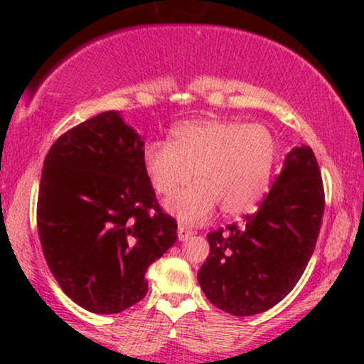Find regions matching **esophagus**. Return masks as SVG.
Returning <instances> with one entry per match:
<instances>
[{"mask_svg":"<svg viewBox=\"0 0 364 364\" xmlns=\"http://www.w3.org/2000/svg\"><path fill=\"white\" fill-rule=\"evenodd\" d=\"M190 236H193V231H191L190 228H186V225L179 224L178 225V240L179 241H186Z\"/></svg>","mask_w":364,"mask_h":364,"instance_id":"34e87169","label":"esophagus"}]
</instances>
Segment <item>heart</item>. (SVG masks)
<instances>
[{"label": "heart", "mask_w": 364, "mask_h": 364, "mask_svg": "<svg viewBox=\"0 0 364 364\" xmlns=\"http://www.w3.org/2000/svg\"><path fill=\"white\" fill-rule=\"evenodd\" d=\"M171 141L156 140L144 150L150 185L169 196L166 208L185 224L205 220L215 205L228 217L253 210L269 193L279 157L270 128L236 119H191L171 132Z\"/></svg>", "instance_id": "heart-1"}]
</instances>
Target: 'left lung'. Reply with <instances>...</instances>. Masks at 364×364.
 <instances>
[{
  "instance_id": "obj_1",
  "label": "left lung",
  "mask_w": 364,
  "mask_h": 364,
  "mask_svg": "<svg viewBox=\"0 0 364 364\" xmlns=\"http://www.w3.org/2000/svg\"><path fill=\"white\" fill-rule=\"evenodd\" d=\"M325 208L311 147H294L255 214L207 235L210 253L198 270L208 301L236 316L267 311L301 279Z\"/></svg>"
}]
</instances>
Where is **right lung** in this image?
I'll list each match as a JSON object with an SVG mask.
<instances>
[{"label": "right lung", "instance_id": "obj_1", "mask_svg": "<svg viewBox=\"0 0 364 364\" xmlns=\"http://www.w3.org/2000/svg\"><path fill=\"white\" fill-rule=\"evenodd\" d=\"M119 112L68 129L44 159L37 231L49 270L78 306L112 315L149 291L145 272L178 240Z\"/></svg>", "mask_w": 364, "mask_h": 364}]
</instances>
